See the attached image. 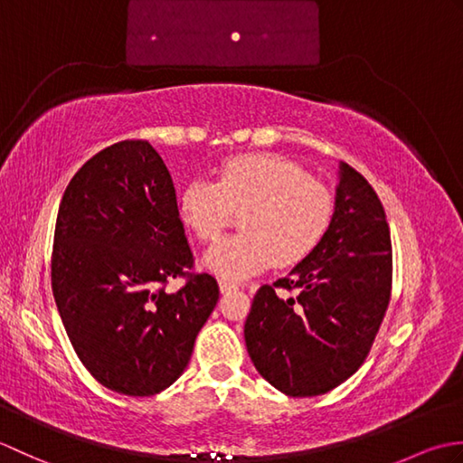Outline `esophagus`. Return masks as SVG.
Listing matches in <instances>:
<instances>
[{"mask_svg":"<svg viewBox=\"0 0 463 463\" xmlns=\"http://www.w3.org/2000/svg\"><path fill=\"white\" fill-rule=\"evenodd\" d=\"M219 288H221V292L222 294H226V292H231V290H237L239 287L234 282H229V280H221L219 282Z\"/></svg>","mask_w":463,"mask_h":463,"instance_id":"esophagus-1","label":"esophagus"}]
</instances>
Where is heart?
Masks as SVG:
<instances>
[{"mask_svg": "<svg viewBox=\"0 0 463 463\" xmlns=\"http://www.w3.org/2000/svg\"><path fill=\"white\" fill-rule=\"evenodd\" d=\"M176 209L201 241L219 237L231 211L241 213L242 232L213 244L203 267L224 280H247L274 260L288 267L307 259L328 231L334 199L297 163L259 153L226 161L214 183H186L176 194Z\"/></svg>", "mask_w": 463, "mask_h": 463, "instance_id": "heart-1", "label": "heart"}]
</instances>
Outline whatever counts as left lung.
Listing matches in <instances>:
<instances>
[{"label": "left lung", "mask_w": 463, "mask_h": 463, "mask_svg": "<svg viewBox=\"0 0 463 463\" xmlns=\"http://www.w3.org/2000/svg\"><path fill=\"white\" fill-rule=\"evenodd\" d=\"M274 287L264 284L244 322V342L260 376L282 394L307 398L340 386L366 360L392 288L390 229L378 194L340 163L326 234Z\"/></svg>", "instance_id": "obj_1"}]
</instances>
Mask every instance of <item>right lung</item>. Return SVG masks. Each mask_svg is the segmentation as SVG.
Returning <instances> with one entry per match:
<instances>
[{"label": "right lung", "instance_id": "right-lung-1", "mask_svg": "<svg viewBox=\"0 0 463 463\" xmlns=\"http://www.w3.org/2000/svg\"><path fill=\"white\" fill-rule=\"evenodd\" d=\"M193 267L173 179L146 141L91 156L59 204L52 287L77 356L105 388L153 396L189 366L219 300L211 274L161 284Z\"/></svg>", "mask_w": 463, "mask_h": 463}]
</instances>
